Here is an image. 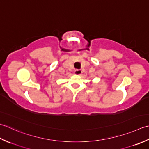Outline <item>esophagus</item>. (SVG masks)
I'll return each mask as SVG.
<instances>
[{"label": "esophagus", "instance_id": "34e87169", "mask_svg": "<svg viewBox=\"0 0 149 149\" xmlns=\"http://www.w3.org/2000/svg\"><path fill=\"white\" fill-rule=\"evenodd\" d=\"M74 73L76 74H80L81 73V69H76L74 71Z\"/></svg>", "mask_w": 149, "mask_h": 149}]
</instances>
